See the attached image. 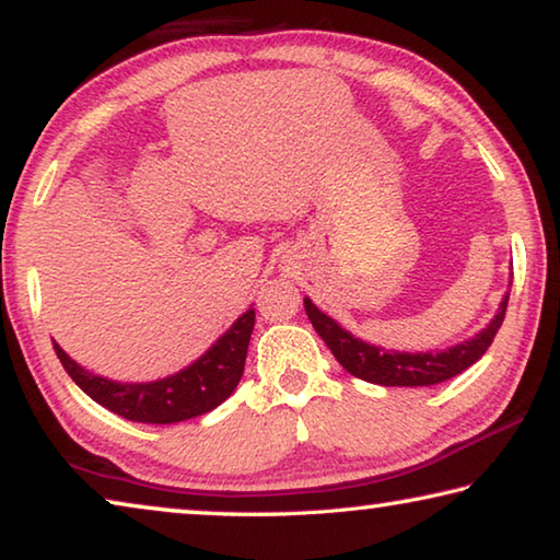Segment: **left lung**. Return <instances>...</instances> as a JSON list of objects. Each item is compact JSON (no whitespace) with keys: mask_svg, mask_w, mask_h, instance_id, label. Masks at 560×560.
Instances as JSON below:
<instances>
[{"mask_svg":"<svg viewBox=\"0 0 560 560\" xmlns=\"http://www.w3.org/2000/svg\"><path fill=\"white\" fill-rule=\"evenodd\" d=\"M509 306V291L499 303L497 316L489 320L487 328H481L477 336L462 343L444 348V350H428V353H405V350H387L381 346L365 343V340L355 338L353 334L326 316L314 301L308 296L303 299V308L314 324L316 334L326 340L330 353L336 355L340 365L346 368L350 375L360 377V381L385 385V387H422V385H438L450 381V377L467 371L469 365L487 353V348L494 340L497 330L504 324Z\"/></svg>","mask_w":560,"mask_h":560,"instance_id":"left-lung-1","label":"left lung"}]
</instances>
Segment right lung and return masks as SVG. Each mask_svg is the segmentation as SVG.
I'll return each instance as SVG.
<instances>
[{"instance_id": "add662e5", "label": "right lung", "mask_w": 560, "mask_h": 560, "mask_svg": "<svg viewBox=\"0 0 560 560\" xmlns=\"http://www.w3.org/2000/svg\"><path fill=\"white\" fill-rule=\"evenodd\" d=\"M254 330V308L234 320L224 334L214 340L210 350L189 363L183 371L150 383H118L81 368L66 350L54 340L71 381L86 393L91 400L106 407L132 422L145 424H173L205 415L222 405L242 381L246 348Z\"/></svg>"}]
</instances>
